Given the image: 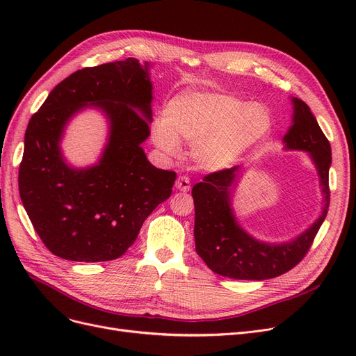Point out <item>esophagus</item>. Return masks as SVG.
I'll return each mask as SVG.
<instances>
[{
  "label": "esophagus",
  "instance_id": "obj_1",
  "mask_svg": "<svg viewBox=\"0 0 356 356\" xmlns=\"http://www.w3.org/2000/svg\"><path fill=\"white\" fill-rule=\"evenodd\" d=\"M176 189L180 192H189L191 191V180L186 176H180L176 180Z\"/></svg>",
  "mask_w": 356,
  "mask_h": 356
}]
</instances>
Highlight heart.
I'll return each mask as SVG.
<instances>
[{"mask_svg":"<svg viewBox=\"0 0 356 356\" xmlns=\"http://www.w3.org/2000/svg\"><path fill=\"white\" fill-rule=\"evenodd\" d=\"M274 120L263 102L231 93L183 92L154 121L152 140L165 156H179L180 141L191 143V157L204 172L227 170L245 160L273 133Z\"/></svg>","mask_w":356,"mask_h":356,"instance_id":"b5f03b06","label":"heart"}]
</instances>
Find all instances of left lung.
I'll return each mask as SVG.
<instances>
[{
    "mask_svg": "<svg viewBox=\"0 0 356 356\" xmlns=\"http://www.w3.org/2000/svg\"><path fill=\"white\" fill-rule=\"evenodd\" d=\"M293 124L283 138L286 149L306 152L321 177L323 211L313 225L290 242L267 244L241 228L232 209V191L241 165L215 172L193 186L195 242L197 255L216 274L236 280H267L296 267L310 250L329 209L332 149L306 102L291 98Z\"/></svg>",
    "mask_w": 356,
    "mask_h": 356,
    "instance_id": "8db88e82",
    "label": "left lung"
}]
</instances>
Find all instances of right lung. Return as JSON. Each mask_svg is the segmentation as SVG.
<instances>
[{
	"mask_svg": "<svg viewBox=\"0 0 356 356\" xmlns=\"http://www.w3.org/2000/svg\"><path fill=\"white\" fill-rule=\"evenodd\" d=\"M149 65L134 58L72 73L31 117L18 170L24 209L47 250L63 259L98 263L134 244L145 218L170 197L176 173L154 167L141 143L149 136ZM93 106L110 124L100 161L76 169L60 141L65 124Z\"/></svg>",
	"mask_w": 356,
	"mask_h": 356,
	"instance_id": "obj_1",
	"label": "right lung"
}]
</instances>
